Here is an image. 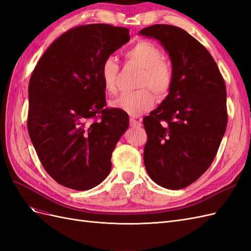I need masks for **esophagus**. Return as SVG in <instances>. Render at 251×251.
I'll return each mask as SVG.
<instances>
[{
	"mask_svg": "<svg viewBox=\"0 0 251 251\" xmlns=\"http://www.w3.org/2000/svg\"><path fill=\"white\" fill-rule=\"evenodd\" d=\"M130 125L131 126H134V127H139L141 126V123L138 120H136L135 118H130Z\"/></svg>",
	"mask_w": 251,
	"mask_h": 251,
	"instance_id": "34e87169",
	"label": "esophagus"
}]
</instances>
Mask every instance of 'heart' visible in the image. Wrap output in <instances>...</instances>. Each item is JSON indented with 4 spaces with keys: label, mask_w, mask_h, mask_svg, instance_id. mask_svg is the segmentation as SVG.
Segmentation results:
<instances>
[{
    "label": "heart",
    "mask_w": 251,
    "mask_h": 251,
    "mask_svg": "<svg viewBox=\"0 0 251 251\" xmlns=\"http://www.w3.org/2000/svg\"><path fill=\"white\" fill-rule=\"evenodd\" d=\"M128 60L142 68L138 87L141 88L133 92H124L112 100L113 108L123 110L132 116L150 111L154 107L155 94L163 98L170 93L173 83V72L171 67L164 62L163 52L155 44L149 41H140L125 52ZM119 71L117 59L110 55L103 59L100 66V76L103 90L108 94L116 92V80Z\"/></svg>",
    "instance_id": "obj_1"
}]
</instances>
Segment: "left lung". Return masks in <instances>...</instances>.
Segmentation results:
<instances>
[{"label": "left lung", "instance_id": "obj_1", "mask_svg": "<svg viewBox=\"0 0 251 251\" xmlns=\"http://www.w3.org/2000/svg\"><path fill=\"white\" fill-rule=\"evenodd\" d=\"M139 34L160 42L173 72L169 95L143 118L144 165L158 185L181 189L199 179L217 155L227 126L225 82L207 49L185 30L156 24Z\"/></svg>", "mask_w": 251, "mask_h": 251}]
</instances>
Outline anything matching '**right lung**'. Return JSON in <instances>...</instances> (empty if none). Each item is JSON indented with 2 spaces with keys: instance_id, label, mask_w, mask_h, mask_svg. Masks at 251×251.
Wrapping results in <instances>:
<instances>
[{
  "instance_id": "obj_1",
  "label": "right lung",
  "mask_w": 251,
  "mask_h": 251,
  "mask_svg": "<svg viewBox=\"0 0 251 251\" xmlns=\"http://www.w3.org/2000/svg\"><path fill=\"white\" fill-rule=\"evenodd\" d=\"M125 27L70 29L44 53L29 81L28 132L44 169L75 191L100 184L111 172L127 114L105 108L100 66L130 41Z\"/></svg>"
}]
</instances>
